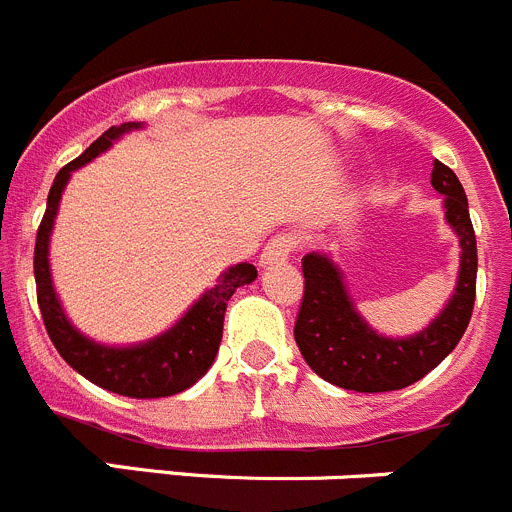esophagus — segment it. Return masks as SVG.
I'll list each match as a JSON object with an SVG mask.
<instances>
[{
  "label": "esophagus",
  "instance_id": "obj_1",
  "mask_svg": "<svg viewBox=\"0 0 512 512\" xmlns=\"http://www.w3.org/2000/svg\"><path fill=\"white\" fill-rule=\"evenodd\" d=\"M297 246V238L289 236V233H279V236L271 238L269 243L261 251V266H271V264H281V261L289 259V253L294 251Z\"/></svg>",
  "mask_w": 512,
  "mask_h": 512
}]
</instances>
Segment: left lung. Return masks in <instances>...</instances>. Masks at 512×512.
<instances>
[{"instance_id":"1","label":"left lung","mask_w":512,"mask_h":512,"mask_svg":"<svg viewBox=\"0 0 512 512\" xmlns=\"http://www.w3.org/2000/svg\"><path fill=\"white\" fill-rule=\"evenodd\" d=\"M431 185L444 195L447 223L459 236L457 289L429 327L411 337L378 335L363 320L342 281V271L325 253L302 259L304 297L294 325L299 353L327 383L358 393L398 391L437 368L462 340L475 307L477 241L462 182L437 159Z\"/></svg>"}]
</instances>
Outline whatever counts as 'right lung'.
I'll return each instance as SVG.
<instances>
[{"mask_svg": "<svg viewBox=\"0 0 512 512\" xmlns=\"http://www.w3.org/2000/svg\"><path fill=\"white\" fill-rule=\"evenodd\" d=\"M142 129V124L129 121V124L111 126L101 137L73 162H68L63 170L55 175L53 187L48 195V208L42 215V223L37 228L35 241V284H37V304H40L42 322L53 340L60 358L73 370L88 378L96 386L106 388L111 393L129 398H164L185 391L192 383H198L208 368L213 365L215 355L223 337V317L228 299L233 297L238 287L251 284L256 279V266L236 264L225 271L213 289L203 294L192 304L182 320L167 332L157 335L154 340L129 345V348H111L93 342L91 337L81 335L65 317L60 299L53 289V276H50V233H53L55 215H58L60 198L70 180V172L91 162L101 152L111 147L126 131Z\"/></svg>", "mask_w": 512, "mask_h": 512, "instance_id": "right-lung-1", "label": "right lung"}]
</instances>
